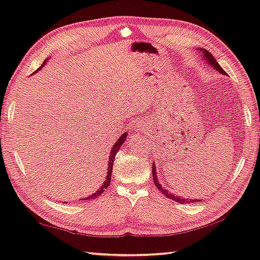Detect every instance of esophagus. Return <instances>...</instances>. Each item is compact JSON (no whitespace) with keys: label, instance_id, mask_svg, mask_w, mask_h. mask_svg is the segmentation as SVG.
Returning a JSON list of instances; mask_svg holds the SVG:
<instances>
[{"label":"esophagus","instance_id":"esophagus-1","mask_svg":"<svg viewBox=\"0 0 260 260\" xmlns=\"http://www.w3.org/2000/svg\"><path fill=\"white\" fill-rule=\"evenodd\" d=\"M145 129H146V126H145V124H144V123H139V121H137V123H136V126H135V128L133 129V134L139 136V135H141V134L144 133Z\"/></svg>","mask_w":260,"mask_h":260}]
</instances>
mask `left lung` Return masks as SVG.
Returning a JSON list of instances; mask_svg holds the SVG:
<instances>
[{"label":"left lung","mask_w":260,"mask_h":260,"mask_svg":"<svg viewBox=\"0 0 260 260\" xmlns=\"http://www.w3.org/2000/svg\"><path fill=\"white\" fill-rule=\"evenodd\" d=\"M200 53H201V56L203 57L204 61H206L208 64L211 66V67L214 70H217L219 74L227 76V74H225V71L221 68V66H220L217 61H215V59H214V57L212 56L211 53H210L207 50H204V49H200ZM152 174H153V180H154V182H155V185H156L157 189L161 191L165 197H168L169 199H171V200H174L175 202H179L181 204H184V203H196V202H200L201 201L200 199H187V198L185 199V198H182V197H179V196H175L174 193L169 192L168 189H165V187L162 186V184L159 183L157 172H156V168H155V163H153Z\"/></svg>","instance_id":"left-lung-1"}]
</instances>
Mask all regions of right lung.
<instances>
[{"label": "right lung", "mask_w": 260, "mask_h": 260, "mask_svg": "<svg viewBox=\"0 0 260 260\" xmlns=\"http://www.w3.org/2000/svg\"><path fill=\"white\" fill-rule=\"evenodd\" d=\"M47 63V59L45 60V61H43V64L41 66L40 68H39L38 70H40L43 66H45ZM37 70V71H38ZM127 134L128 133H124V134H121V136L119 137L118 139V141L115 143L114 144V146L110 148V155H109V158H108V171H107V175H106V178H105V181H104V184L99 187V189L95 192V193H92V194H90V196H88L87 198H82V199H80V200H92V199H96L97 197H99L102 194V193L107 189V187L109 186V184H110V179H112V173H113V164H114V159H115V156H116V154H117V152L120 150V147H121V145L124 144V142L126 141V136H127ZM63 203H66V202H63Z\"/></svg>", "instance_id": "obj_1"}]
</instances>
